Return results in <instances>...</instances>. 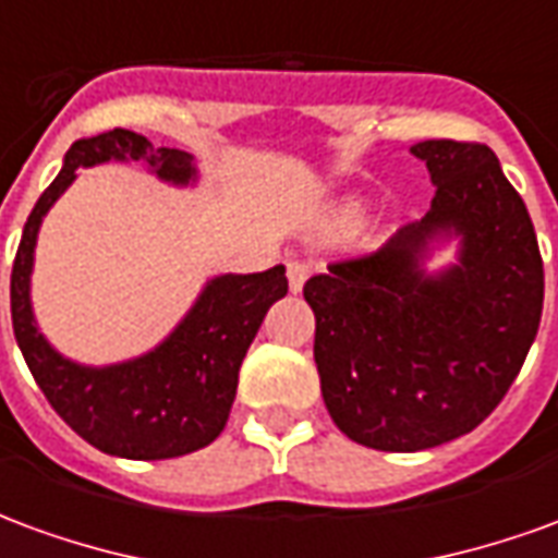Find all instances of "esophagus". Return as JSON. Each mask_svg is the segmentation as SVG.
<instances>
[{"mask_svg":"<svg viewBox=\"0 0 558 558\" xmlns=\"http://www.w3.org/2000/svg\"><path fill=\"white\" fill-rule=\"evenodd\" d=\"M307 275H311V266H307V263H302V259H290V263H287V278H290L292 292H302Z\"/></svg>","mask_w":558,"mask_h":558,"instance_id":"34e87169","label":"esophagus"}]
</instances>
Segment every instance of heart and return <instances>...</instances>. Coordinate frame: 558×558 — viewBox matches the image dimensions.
<instances>
[{
  "label": "heart",
  "instance_id": "1",
  "mask_svg": "<svg viewBox=\"0 0 558 558\" xmlns=\"http://www.w3.org/2000/svg\"><path fill=\"white\" fill-rule=\"evenodd\" d=\"M359 211V203H350V215H355Z\"/></svg>",
  "mask_w": 558,
  "mask_h": 558
}]
</instances>
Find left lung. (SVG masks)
<instances>
[{"mask_svg":"<svg viewBox=\"0 0 558 558\" xmlns=\"http://www.w3.org/2000/svg\"><path fill=\"white\" fill-rule=\"evenodd\" d=\"M430 211L376 254L335 259L304 283L328 415L352 442L424 451L475 430L526 362L544 307L538 239L484 143L424 140ZM454 229L461 266L424 276L417 256Z\"/></svg>","mask_w":558,"mask_h":558,"instance_id":"1","label":"left lung"}]
</instances>
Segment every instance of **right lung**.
<instances>
[{"label": "right lung", "instance_id": "obj_1", "mask_svg": "<svg viewBox=\"0 0 558 558\" xmlns=\"http://www.w3.org/2000/svg\"><path fill=\"white\" fill-rule=\"evenodd\" d=\"M110 158L146 160L167 182H191V155L155 148L143 134L113 128L68 148L65 167L41 194L23 227L11 268V323L35 383L62 421L104 454L167 460L218 439L230 418L239 367L271 304L287 295L283 266L215 278L194 311L158 350L113 367H80L38 335L32 323V251L47 208L74 182L77 167Z\"/></svg>", "mask_w": 558, "mask_h": 558}]
</instances>
